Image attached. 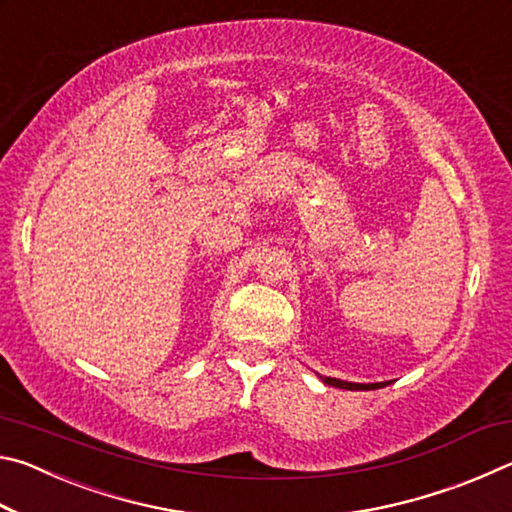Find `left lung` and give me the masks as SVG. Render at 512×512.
<instances>
[{
	"label": "left lung",
	"mask_w": 512,
	"mask_h": 512,
	"mask_svg": "<svg viewBox=\"0 0 512 512\" xmlns=\"http://www.w3.org/2000/svg\"><path fill=\"white\" fill-rule=\"evenodd\" d=\"M323 384L327 386H334V388H345V391H377V388H384L388 381H377V384H354V381H343V379H336V377H323Z\"/></svg>",
	"instance_id": "left-lung-1"
}]
</instances>
